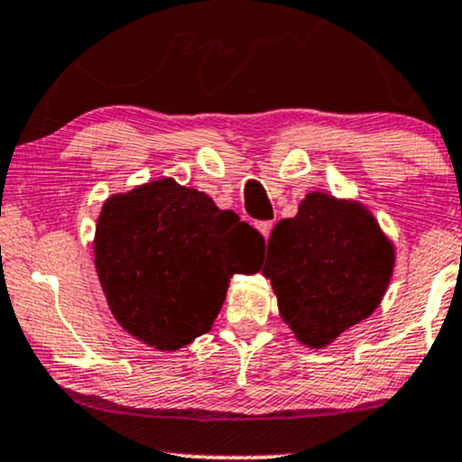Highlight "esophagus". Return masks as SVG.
Listing matches in <instances>:
<instances>
[{"label":"esophagus","instance_id":"esophagus-1","mask_svg":"<svg viewBox=\"0 0 462 462\" xmlns=\"http://www.w3.org/2000/svg\"><path fill=\"white\" fill-rule=\"evenodd\" d=\"M260 230V235H263L264 238H269L271 230H273V221H258V226H255Z\"/></svg>","mask_w":462,"mask_h":462}]
</instances>
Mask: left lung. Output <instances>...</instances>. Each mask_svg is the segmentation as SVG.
<instances>
[{"instance_id":"left-lung-1","label":"left lung","mask_w":462,"mask_h":462,"mask_svg":"<svg viewBox=\"0 0 462 462\" xmlns=\"http://www.w3.org/2000/svg\"><path fill=\"white\" fill-rule=\"evenodd\" d=\"M392 271L393 245L368 210L308 193L271 232L263 273L297 340L322 348L379 308Z\"/></svg>"}]
</instances>
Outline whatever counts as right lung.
<instances>
[{
    "label": "right lung",
    "instance_id": "obj_1",
    "mask_svg": "<svg viewBox=\"0 0 462 462\" xmlns=\"http://www.w3.org/2000/svg\"><path fill=\"white\" fill-rule=\"evenodd\" d=\"M263 245L236 213L163 178L105 202L94 263L116 320L148 346L176 351L210 329L236 264H252Z\"/></svg>",
    "mask_w": 462,
    "mask_h": 462
}]
</instances>
